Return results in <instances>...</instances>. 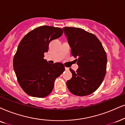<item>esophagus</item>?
I'll return each instance as SVG.
<instances>
[{
  "label": "esophagus",
  "instance_id": "obj_1",
  "mask_svg": "<svg viewBox=\"0 0 125 125\" xmlns=\"http://www.w3.org/2000/svg\"><path fill=\"white\" fill-rule=\"evenodd\" d=\"M65 70H67V71L69 70V68H68V67H65Z\"/></svg>",
  "mask_w": 125,
  "mask_h": 125
}]
</instances>
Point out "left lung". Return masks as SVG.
Returning <instances> with one entry per match:
<instances>
[{
  "mask_svg": "<svg viewBox=\"0 0 125 125\" xmlns=\"http://www.w3.org/2000/svg\"><path fill=\"white\" fill-rule=\"evenodd\" d=\"M63 30L78 65L76 72L70 69L72 78L66 83L67 88L76 96L89 95L98 89L104 78L106 53L94 34L78 28L64 27Z\"/></svg>",
  "mask_w": 125,
  "mask_h": 125,
  "instance_id": "obj_1",
  "label": "left lung"
}]
</instances>
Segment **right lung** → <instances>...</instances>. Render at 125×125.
<instances>
[{
    "label": "right lung",
    "instance_id": "add662e5",
    "mask_svg": "<svg viewBox=\"0 0 125 125\" xmlns=\"http://www.w3.org/2000/svg\"><path fill=\"white\" fill-rule=\"evenodd\" d=\"M61 28L42 26L29 31L19 44L13 59L19 84L26 94L44 97L51 94L55 79L64 71L61 63L50 64L44 59L49 44L62 36Z\"/></svg>",
    "mask_w": 125,
    "mask_h": 125
}]
</instances>
